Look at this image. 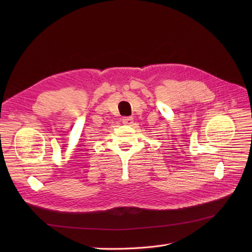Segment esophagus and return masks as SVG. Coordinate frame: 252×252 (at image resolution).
I'll use <instances>...</instances> for the list:
<instances>
[{
  "mask_svg": "<svg viewBox=\"0 0 252 252\" xmlns=\"http://www.w3.org/2000/svg\"><path fill=\"white\" fill-rule=\"evenodd\" d=\"M122 122H123V124L125 125H131L133 123V118L132 117H124L122 119Z\"/></svg>",
  "mask_w": 252,
  "mask_h": 252,
  "instance_id": "1",
  "label": "esophagus"
}]
</instances>
